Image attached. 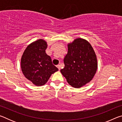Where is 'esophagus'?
Listing matches in <instances>:
<instances>
[{"label": "esophagus", "instance_id": "34e87169", "mask_svg": "<svg viewBox=\"0 0 122 122\" xmlns=\"http://www.w3.org/2000/svg\"><path fill=\"white\" fill-rule=\"evenodd\" d=\"M56 67H57V68H58V69H59V70L60 71V69H61V66H60V65H57V66H56Z\"/></svg>", "mask_w": 122, "mask_h": 122}]
</instances>
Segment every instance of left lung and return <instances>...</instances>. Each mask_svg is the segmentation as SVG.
<instances>
[{"mask_svg":"<svg viewBox=\"0 0 122 122\" xmlns=\"http://www.w3.org/2000/svg\"><path fill=\"white\" fill-rule=\"evenodd\" d=\"M61 73L70 85L80 88L90 82L97 69V60L93 48L87 40L77 38L68 44Z\"/></svg>","mask_w":122,"mask_h":122,"instance_id":"obj_1","label":"left lung"}]
</instances>
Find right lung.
Listing matches in <instances>:
<instances>
[{
  "label": "right lung",
  "mask_w": 122,
  "mask_h": 122,
  "mask_svg": "<svg viewBox=\"0 0 122 122\" xmlns=\"http://www.w3.org/2000/svg\"><path fill=\"white\" fill-rule=\"evenodd\" d=\"M47 43L38 39L26 47L21 59V68L27 79L34 85L41 86L48 81L51 74L58 71L51 57L46 53Z\"/></svg>",
  "instance_id": "obj_1"
}]
</instances>
